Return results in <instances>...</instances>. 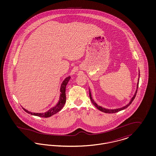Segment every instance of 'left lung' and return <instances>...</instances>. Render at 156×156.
Here are the masks:
<instances>
[{"mask_svg": "<svg viewBox=\"0 0 156 156\" xmlns=\"http://www.w3.org/2000/svg\"><path fill=\"white\" fill-rule=\"evenodd\" d=\"M139 75H140V74ZM139 78H138V82H137V89H136V92H135V94H134L133 97V98H132V99L130 100V102H129V104H127V105H126V106H125L122 107V108H118V109H105V108H102V106H100L98 105L95 102V101H94V99H92V98L91 97L90 91V90H89V97H90V101H91V102H92V103L93 104V105H94L98 109H99L100 111L106 113H113L118 112L120 111H122V110H123V109H126V108H127V107H128L130 104L132 103V102L133 101L134 99V98H135V97H136V94H137V88H138V87H139Z\"/></svg>", "mask_w": 156, "mask_h": 156, "instance_id": "8db88e82", "label": "left lung"}]
</instances>
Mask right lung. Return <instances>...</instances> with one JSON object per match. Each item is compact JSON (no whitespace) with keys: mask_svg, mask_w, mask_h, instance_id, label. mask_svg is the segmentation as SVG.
I'll list each match as a JSON object with an SVG mask.
<instances>
[{"mask_svg":"<svg viewBox=\"0 0 156 156\" xmlns=\"http://www.w3.org/2000/svg\"><path fill=\"white\" fill-rule=\"evenodd\" d=\"M71 77L69 76L67 77L61 84V88H60V96H59V100L58 102L54 107L51 108L50 110L48 111L45 112L44 113H33L31 112L28 111L27 110L25 109L24 108H23L24 111L26 112L27 113L31 114V115L34 116H37L38 117H41V118H49L54 115V114L57 113V112L60 111L62 108L64 107V105L66 104V86L68 81H69Z\"/></svg>","mask_w":156,"mask_h":156,"instance_id":"obj_1","label":"right lung"}]
</instances>
